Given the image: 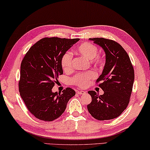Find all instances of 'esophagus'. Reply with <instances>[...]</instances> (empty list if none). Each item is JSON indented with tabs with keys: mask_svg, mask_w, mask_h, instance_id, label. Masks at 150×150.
<instances>
[{
	"mask_svg": "<svg viewBox=\"0 0 150 150\" xmlns=\"http://www.w3.org/2000/svg\"><path fill=\"white\" fill-rule=\"evenodd\" d=\"M77 93L80 94V95H82V94H85L86 91H78Z\"/></svg>",
	"mask_w": 150,
	"mask_h": 150,
	"instance_id": "obj_1",
	"label": "esophagus"
}]
</instances>
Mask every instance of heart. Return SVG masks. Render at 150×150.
<instances>
[{
	"label": "heart",
	"mask_w": 150,
	"mask_h": 150,
	"mask_svg": "<svg viewBox=\"0 0 150 150\" xmlns=\"http://www.w3.org/2000/svg\"><path fill=\"white\" fill-rule=\"evenodd\" d=\"M76 52L78 54L86 59L91 60L90 62L95 67H101L103 64V59L101 55L98 54V47L90 42H83L76 48ZM62 70L68 72L72 69V55L70 52H66L62 55L60 61ZM95 77V74L91 72L80 73L76 74L72 78V81L74 84L79 88H84L88 85L90 80Z\"/></svg>",
	"instance_id": "heart-1"
}]
</instances>
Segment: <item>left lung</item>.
Here are the masks:
<instances>
[{
  "mask_svg": "<svg viewBox=\"0 0 150 150\" xmlns=\"http://www.w3.org/2000/svg\"><path fill=\"white\" fill-rule=\"evenodd\" d=\"M105 52V64L96 82L103 90V95L89 91L91 102L88 110L99 120L113 119L122 114L129 103L132 93L134 71L130 57L117 42L101 38H90Z\"/></svg>",
  "mask_w": 150,
  "mask_h": 150,
  "instance_id": "obj_1",
  "label": "left lung"
}]
</instances>
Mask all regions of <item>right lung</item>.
<instances>
[{"mask_svg": "<svg viewBox=\"0 0 150 150\" xmlns=\"http://www.w3.org/2000/svg\"><path fill=\"white\" fill-rule=\"evenodd\" d=\"M79 39L45 38L31 47L21 63L19 91L33 116L52 121L64 112L75 91L67 88L62 93L52 91L59 75L63 74L62 55Z\"/></svg>", "mask_w": 150, "mask_h": 150, "instance_id": "obj_1", "label": "right lung"}]
</instances>
